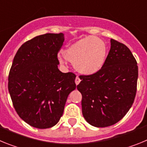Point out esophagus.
I'll use <instances>...</instances> for the list:
<instances>
[{"mask_svg": "<svg viewBox=\"0 0 147 147\" xmlns=\"http://www.w3.org/2000/svg\"><path fill=\"white\" fill-rule=\"evenodd\" d=\"M81 82V80H80V78L79 76H76V80H75V83H76V85H78L80 84V82Z\"/></svg>", "mask_w": 147, "mask_h": 147, "instance_id": "1", "label": "esophagus"}]
</instances>
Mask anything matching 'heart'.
Returning <instances> with one entry per match:
<instances>
[{
    "mask_svg": "<svg viewBox=\"0 0 147 147\" xmlns=\"http://www.w3.org/2000/svg\"><path fill=\"white\" fill-rule=\"evenodd\" d=\"M66 59L74 63L76 71L83 75L94 74L102 69L107 56L106 44L93 36L84 37L62 51ZM60 63H64L59 58Z\"/></svg>",
    "mask_w": 147,
    "mask_h": 147,
    "instance_id": "obj_1",
    "label": "heart"
}]
</instances>
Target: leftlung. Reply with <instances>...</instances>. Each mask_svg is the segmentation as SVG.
I'll return each mask as SVG.
<instances>
[{
    "instance_id": "left-lung-1",
    "label": "left lung",
    "mask_w": 147,
    "mask_h": 147,
    "mask_svg": "<svg viewBox=\"0 0 147 147\" xmlns=\"http://www.w3.org/2000/svg\"><path fill=\"white\" fill-rule=\"evenodd\" d=\"M138 68L124 44L110 40V49L102 69L80 76L77 90L82 95L83 117L90 125H113L129 111L136 94Z\"/></svg>"
}]
</instances>
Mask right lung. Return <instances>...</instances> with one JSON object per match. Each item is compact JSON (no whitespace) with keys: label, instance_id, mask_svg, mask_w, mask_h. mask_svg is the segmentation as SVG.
<instances>
[{"label":"right lung","instance_id":"obj_1","mask_svg":"<svg viewBox=\"0 0 147 147\" xmlns=\"http://www.w3.org/2000/svg\"><path fill=\"white\" fill-rule=\"evenodd\" d=\"M64 34H45L20 46L13 59L8 89L18 115L38 129L57 124L68 95L76 89V76L62 73L57 53Z\"/></svg>","mask_w":147,"mask_h":147}]
</instances>
